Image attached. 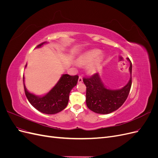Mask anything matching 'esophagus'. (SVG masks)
I'll return each mask as SVG.
<instances>
[{
	"label": "esophagus",
	"mask_w": 158,
	"mask_h": 158,
	"mask_svg": "<svg viewBox=\"0 0 158 158\" xmlns=\"http://www.w3.org/2000/svg\"><path fill=\"white\" fill-rule=\"evenodd\" d=\"M78 83H82L83 82V79H82V76H79V78H78Z\"/></svg>",
	"instance_id": "esophagus-1"
}]
</instances>
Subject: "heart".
<instances>
[{
    "label": "heart",
    "instance_id": "obj_1",
    "mask_svg": "<svg viewBox=\"0 0 158 158\" xmlns=\"http://www.w3.org/2000/svg\"><path fill=\"white\" fill-rule=\"evenodd\" d=\"M101 51L92 49L81 55L77 59V63L80 66L89 65L88 70L91 74L95 73L99 68L103 59V56L100 55Z\"/></svg>",
    "mask_w": 158,
    "mask_h": 158
}]
</instances>
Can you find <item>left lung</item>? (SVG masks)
<instances>
[{
  "label": "left lung",
  "instance_id": "1",
  "mask_svg": "<svg viewBox=\"0 0 158 158\" xmlns=\"http://www.w3.org/2000/svg\"><path fill=\"white\" fill-rule=\"evenodd\" d=\"M127 60L130 62L131 78L127 84L121 89H107L98 73L89 78H83V82L86 86L85 102L91 111L99 114H109L116 111L125 103L132 85V63L128 58Z\"/></svg>",
  "mask_w": 158,
  "mask_h": 158
}]
</instances>
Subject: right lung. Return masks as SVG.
Masks as SVG:
<instances>
[{
  "label": "right lung",
  "mask_w": 158,
  "mask_h": 158,
  "mask_svg": "<svg viewBox=\"0 0 158 158\" xmlns=\"http://www.w3.org/2000/svg\"><path fill=\"white\" fill-rule=\"evenodd\" d=\"M45 43H42L37 47L40 48ZM78 80V75L63 74L58 82L48 93L44 96H37L27 90L24 84V77H23L24 91L28 101L38 111L48 114L59 113L66 108L69 103L70 91L77 84Z\"/></svg>",
  "instance_id": "add662e5"
}]
</instances>
